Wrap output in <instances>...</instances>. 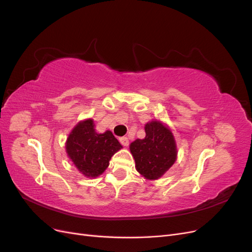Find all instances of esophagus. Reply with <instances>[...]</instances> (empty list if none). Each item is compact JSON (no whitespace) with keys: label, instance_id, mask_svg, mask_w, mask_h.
Here are the masks:
<instances>
[{"label":"esophagus","instance_id":"1","mask_svg":"<svg viewBox=\"0 0 252 252\" xmlns=\"http://www.w3.org/2000/svg\"><path fill=\"white\" fill-rule=\"evenodd\" d=\"M120 142L125 147H127L129 145V140H128V138H126V136H122V138H120Z\"/></svg>","mask_w":252,"mask_h":252}]
</instances>
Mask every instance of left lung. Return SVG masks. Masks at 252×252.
<instances>
[{
	"mask_svg": "<svg viewBox=\"0 0 252 252\" xmlns=\"http://www.w3.org/2000/svg\"><path fill=\"white\" fill-rule=\"evenodd\" d=\"M146 136L130 144L135 168L147 180H158L168 170L177 159L178 150L170 129L159 121L145 125Z\"/></svg>",
	"mask_w": 252,
	"mask_h": 252,
	"instance_id": "obj_1",
	"label": "left lung"
}]
</instances>
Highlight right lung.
<instances>
[{
    "label": "right lung",
    "instance_id": "obj_1",
    "mask_svg": "<svg viewBox=\"0 0 252 252\" xmlns=\"http://www.w3.org/2000/svg\"><path fill=\"white\" fill-rule=\"evenodd\" d=\"M122 148L111 131L97 133L94 121L87 119L77 124L66 141L68 157L87 178H96L109 165L111 157Z\"/></svg>",
    "mask_w": 252,
    "mask_h": 252
}]
</instances>
